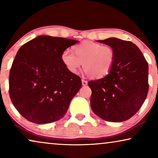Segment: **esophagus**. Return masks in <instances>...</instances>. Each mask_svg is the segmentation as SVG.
Returning a JSON list of instances; mask_svg holds the SVG:
<instances>
[{"label": "esophagus", "instance_id": "obj_1", "mask_svg": "<svg viewBox=\"0 0 158 158\" xmlns=\"http://www.w3.org/2000/svg\"><path fill=\"white\" fill-rule=\"evenodd\" d=\"M82 84H83V85L85 86L88 84V82L85 81V80H82Z\"/></svg>", "mask_w": 158, "mask_h": 158}]
</instances>
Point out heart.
Returning a JSON list of instances; mask_svg holds the SVG:
<instances>
[{
  "label": "heart",
  "mask_w": 158,
  "mask_h": 158,
  "mask_svg": "<svg viewBox=\"0 0 158 158\" xmlns=\"http://www.w3.org/2000/svg\"><path fill=\"white\" fill-rule=\"evenodd\" d=\"M73 53L64 49L61 60L65 68L72 73H77L83 63L87 74L94 78H103L109 74L115 61V51L109 45L84 41L73 47Z\"/></svg>",
  "instance_id": "obj_1"
}]
</instances>
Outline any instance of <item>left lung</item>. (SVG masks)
Segmentation results:
<instances>
[{
  "label": "left lung",
  "mask_w": 158,
  "mask_h": 158,
  "mask_svg": "<svg viewBox=\"0 0 158 158\" xmlns=\"http://www.w3.org/2000/svg\"><path fill=\"white\" fill-rule=\"evenodd\" d=\"M115 51L111 71L88 83L92 90L90 107L105 121L121 122L133 116L144 102L149 90L148 63L132 42L116 38L99 40Z\"/></svg>",
  "instance_id": "1"
}]
</instances>
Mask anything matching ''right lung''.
<instances>
[{"label":"right lung","instance_id":"1","mask_svg":"<svg viewBox=\"0 0 158 158\" xmlns=\"http://www.w3.org/2000/svg\"><path fill=\"white\" fill-rule=\"evenodd\" d=\"M77 42L39 36L19 49L10 70L9 96L26 119L47 124L66 114L82 83L62 63L61 54Z\"/></svg>","mask_w":158,"mask_h":158}]
</instances>
